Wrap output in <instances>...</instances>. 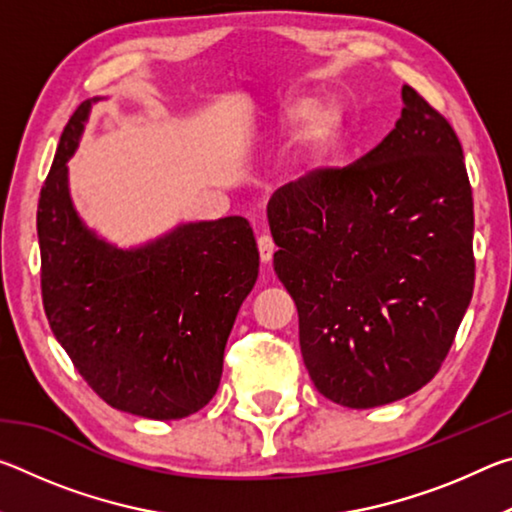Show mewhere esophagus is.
<instances>
[{
    "label": "esophagus",
    "mask_w": 512,
    "mask_h": 512,
    "mask_svg": "<svg viewBox=\"0 0 512 512\" xmlns=\"http://www.w3.org/2000/svg\"><path fill=\"white\" fill-rule=\"evenodd\" d=\"M257 248H259V257H262V262L268 264L273 259V253H275V244L271 235H262L257 239Z\"/></svg>",
    "instance_id": "1"
}]
</instances>
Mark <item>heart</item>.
I'll use <instances>...</instances> for the list:
<instances>
[{
  "mask_svg": "<svg viewBox=\"0 0 512 512\" xmlns=\"http://www.w3.org/2000/svg\"><path fill=\"white\" fill-rule=\"evenodd\" d=\"M275 128H298L284 173L298 180L334 149L345 126V110L336 99H311L300 94L280 103L273 115Z\"/></svg>",
  "mask_w": 512,
  "mask_h": 512,
  "instance_id": "1",
  "label": "heart"
}]
</instances>
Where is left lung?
Segmentation results:
<instances>
[{"mask_svg":"<svg viewBox=\"0 0 512 512\" xmlns=\"http://www.w3.org/2000/svg\"><path fill=\"white\" fill-rule=\"evenodd\" d=\"M402 103L377 149L282 187L266 207L309 377L348 409L397 402L431 381L474 289L461 142L409 85Z\"/></svg>","mask_w":512,"mask_h":512,"instance_id":"1","label":"left lung"}]
</instances>
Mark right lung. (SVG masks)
Instances as JSON below:
<instances>
[{
    "instance_id": "right-lung-1",
    "label": "right lung",
    "mask_w": 512,
    "mask_h": 512,
    "mask_svg": "<svg viewBox=\"0 0 512 512\" xmlns=\"http://www.w3.org/2000/svg\"><path fill=\"white\" fill-rule=\"evenodd\" d=\"M99 101H83L67 121L40 192L45 314L103 402L140 418L180 420L219 388L259 250L244 216L178 223L128 248L90 228L74 205L67 162Z\"/></svg>"
}]
</instances>
